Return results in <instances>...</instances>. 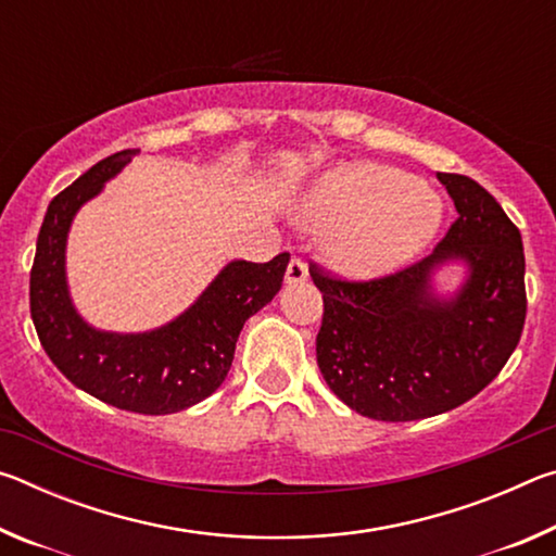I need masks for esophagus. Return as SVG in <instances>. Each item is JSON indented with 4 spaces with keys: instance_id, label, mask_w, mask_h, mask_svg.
I'll return each instance as SVG.
<instances>
[{
    "instance_id": "obj_1",
    "label": "esophagus",
    "mask_w": 556,
    "mask_h": 556,
    "mask_svg": "<svg viewBox=\"0 0 556 556\" xmlns=\"http://www.w3.org/2000/svg\"><path fill=\"white\" fill-rule=\"evenodd\" d=\"M308 277V267L301 257H291L287 265V285H301Z\"/></svg>"
}]
</instances>
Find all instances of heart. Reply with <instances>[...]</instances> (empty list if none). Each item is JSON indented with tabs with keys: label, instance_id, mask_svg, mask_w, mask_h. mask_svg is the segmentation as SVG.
Here are the masks:
<instances>
[{
	"label": "heart",
	"instance_id": "obj_1",
	"mask_svg": "<svg viewBox=\"0 0 556 556\" xmlns=\"http://www.w3.org/2000/svg\"><path fill=\"white\" fill-rule=\"evenodd\" d=\"M444 203L427 184L388 164L331 168L301 203V220L324 235L328 260L348 275H378L434 238Z\"/></svg>",
	"mask_w": 556,
	"mask_h": 556
}]
</instances>
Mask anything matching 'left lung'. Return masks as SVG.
Masks as SVG:
<instances>
[{
  "mask_svg": "<svg viewBox=\"0 0 556 556\" xmlns=\"http://www.w3.org/2000/svg\"><path fill=\"white\" fill-rule=\"evenodd\" d=\"M458 211L434 252L375 279H343L312 262L324 294L316 361L328 388L380 421L434 417L476 397L520 343L527 294L515 223L473 178L437 174ZM451 258L469 265L448 302L428 291L430 271Z\"/></svg>",
  "mask_w": 556,
  "mask_h": 556,
  "instance_id": "1",
  "label": "left lung"
}]
</instances>
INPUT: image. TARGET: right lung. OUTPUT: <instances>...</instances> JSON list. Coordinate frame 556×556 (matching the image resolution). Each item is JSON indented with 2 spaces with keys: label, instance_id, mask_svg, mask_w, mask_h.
<instances>
[{
  "label": "right lung",
  "instance_id": "right-lung-1",
  "mask_svg": "<svg viewBox=\"0 0 556 556\" xmlns=\"http://www.w3.org/2000/svg\"><path fill=\"white\" fill-rule=\"evenodd\" d=\"M135 154L125 149L102 159L49 203L36 240L29 304L46 355L75 388L117 409L172 414L220 388L244 321L269 304L285 281L289 252L269 262H230L186 314L156 331H96L71 304L65 238L80 205Z\"/></svg>",
  "mask_w": 556,
  "mask_h": 556
}]
</instances>
